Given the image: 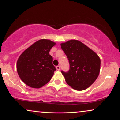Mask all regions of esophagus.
<instances>
[{
    "instance_id": "esophagus-1",
    "label": "esophagus",
    "mask_w": 120,
    "mask_h": 120,
    "mask_svg": "<svg viewBox=\"0 0 120 120\" xmlns=\"http://www.w3.org/2000/svg\"><path fill=\"white\" fill-rule=\"evenodd\" d=\"M56 69L57 70V71H60V66H56Z\"/></svg>"
}]
</instances>
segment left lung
<instances>
[{"instance_id": "8db88e82", "label": "left lung", "mask_w": 120, "mask_h": 120, "mask_svg": "<svg viewBox=\"0 0 120 120\" xmlns=\"http://www.w3.org/2000/svg\"><path fill=\"white\" fill-rule=\"evenodd\" d=\"M61 47L70 64L68 72L61 71L66 82L75 90H85L95 81L99 74L100 57L78 40L62 43Z\"/></svg>"}]
</instances>
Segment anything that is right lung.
Returning <instances> with one entry per match:
<instances>
[{"instance_id":"1","label":"right lung","mask_w":120,"mask_h":120,"mask_svg":"<svg viewBox=\"0 0 120 120\" xmlns=\"http://www.w3.org/2000/svg\"><path fill=\"white\" fill-rule=\"evenodd\" d=\"M55 45L50 40L40 39L19 56L17 71L21 79L27 86L39 89L51 80L56 68L49 52Z\"/></svg>"}]
</instances>
